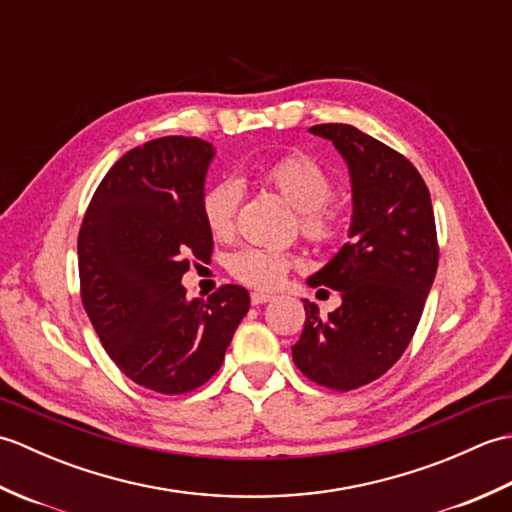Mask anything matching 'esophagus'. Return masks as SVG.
<instances>
[{"label": "esophagus", "instance_id": "esophagus-1", "mask_svg": "<svg viewBox=\"0 0 512 512\" xmlns=\"http://www.w3.org/2000/svg\"><path fill=\"white\" fill-rule=\"evenodd\" d=\"M273 299V295H268V292H250V303L253 306H262V303H268Z\"/></svg>", "mask_w": 512, "mask_h": 512}]
</instances>
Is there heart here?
<instances>
[{"label": "heart", "mask_w": 512, "mask_h": 512, "mask_svg": "<svg viewBox=\"0 0 512 512\" xmlns=\"http://www.w3.org/2000/svg\"><path fill=\"white\" fill-rule=\"evenodd\" d=\"M266 180L299 211L301 233L317 244H328L341 233V215L332 204L334 182L317 160L308 154H288L266 169ZM237 178L217 180L202 198V215L215 237L233 231L235 213L242 200ZM295 264L284 250L246 246L226 259V268L237 281L253 288H277Z\"/></svg>", "instance_id": "1"}]
</instances>
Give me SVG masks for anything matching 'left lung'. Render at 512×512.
Listing matches in <instances>:
<instances>
[{
	"label": "left lung",
	"instance_id": "8db88e82",
	"mask_svg": "<svg viewBox=\"0 0 512 512\" xmlns=\"http://www.w3.org/2000/svg\"><path fill=\"white\" fill-rule=\"evenodd\" d=\"M343 156L352 180L350 242L308 284L341 292L328 317L306 303L292 361L314 383L350 391L372 383L407 350L438 270L427 184L411 162L343 123L310 127Z\"/></svg>",
	"mask_w": 512,
	"mask_h": 512
}]
</instances>
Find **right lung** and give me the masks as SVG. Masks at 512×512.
Wrapping results in <instances>:
<instances>
[{"label": "right lung", "instance_id": "obj_1", "mask_svg": "<svg viewBox=\"0 0 512 512\" xmlns=\"http://www.w3.org/2000/svg\"><path fill=\"white\" fill-rule=\"evenodd\" d=\"M215 149L187 136L136 147L107 171L79 231L83 308L118 369L136 385L176 396L204 385L250 308L242 286L189 299V259L209 262L202 215Z\"/></svg>", "mask_w": 512, "mask_h": 512}]
</instances>
